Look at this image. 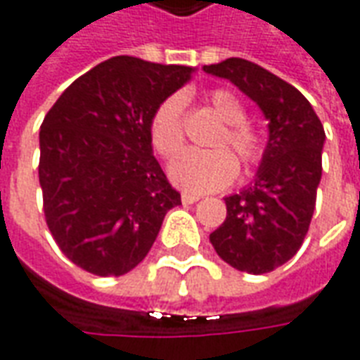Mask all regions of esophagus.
I'll return each mask as SVG.
<instances>
[{
    "instance_id": "1",
    "label": "esophagus",
    "mask_w": 360,
    "mask_h": 360,
    "mask_svg": "<svg viewBox=\"0 0 360 360\" xmlns=\"http://www.w3.org/2000/svg\"><path fill=\"white\" fill-rule=\"evenodd\" d=\"M181 200H183V204H195L200 200V196L191 195V193H183V195H181Z\"/></svg>"
}]
</instances>
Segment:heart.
<instances>
[{
	"mask_svg": "<svg viewBox=\"0 0 360 360\" xmlns=\"http://www.w3.org/2000/svg\"><path fill=\"white\" fill-rule=\"evenodd\" d=\"M183 96L172 94L158 105L150 117V142L160 156L169 158L179 152L185 133H183ZM208 103L216 111L226 127L216 136V150H185L169 164V179L187 193H212L227 187L237 175V160L245 172L252 169L262 158V144L257 133L245 125V108L239 98L229 90L218 89L208 94ZM234 152L233 158L226 152Z\"/></svg>",
	"mask_w": 360,
	"mask_h": 360,
	"instance_id": "obj_1",
	"label": "heart"
}]
</instances>
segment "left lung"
Here are the masks:
<instances>
[{
    "label": "left lung",
    "instance_id": "obj_1",
    "mask_svg": "<svg viewBox=\"0 0 360 360\" xmlns=\"http://www.w3.org/2000/svg\"><path fill=\"white\" fill-rule=\"evenodd\" d=\"M202 69L233 82L268 121L255 181L226 196V219L210 233L224 262L235 270L268 274L297 255L309 231L322 177L324 127L309 100L264 67L229 58Z\"/></svg>",
    "mask_w": 360,
    "mask_h": 360
}]
</instances>
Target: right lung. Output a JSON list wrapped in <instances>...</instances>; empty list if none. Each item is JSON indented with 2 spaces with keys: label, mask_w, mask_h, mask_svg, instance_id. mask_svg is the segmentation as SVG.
<instances>
[{
  "label": "right lung",
  "mask_w": 360,
  "mask_h": 360,
  "mask_svg": "<svg viewBox=\"0 0 360 360\" xmlns=\"http://www.w3.org/2000/svg\"><path fill=\"white\" fill-rule=\"evenodd\" d=\"M195 71L117 56L71 82L44 117L38 177L46 224L82 270H133L181 204L154 158L148 125Z\"/></svg>",
  "instance_id": "add662e5"
}]
</instances>
